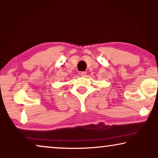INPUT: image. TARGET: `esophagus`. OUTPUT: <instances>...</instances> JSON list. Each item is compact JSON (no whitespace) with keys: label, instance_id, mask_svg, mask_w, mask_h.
Segmentation results:
<instances>
[{"label":"esophagus","instance_id":"obj_1","mask_svg":"<svg viewBox=\"0 0 158 158\" xmlns=\"http://www.w3.org/2000/svg\"><path fill=\"white\" fill-rule=\"evenodd\" d=\"M85 75H86L85 72H81V75L82 77H85Z\"/></svg>","mask_w":158,"mask_h":158}]
</instances>
